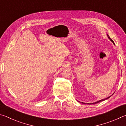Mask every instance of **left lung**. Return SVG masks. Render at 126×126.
Wrapping results in <instances>:
<instances>
[{"instance_id":"obj_1","label":"left lung","mask_w":126,"mask_h":126,"mask_svg":"<svg viewBox=\"0 0 126 126\" xmlns=\"http://www.w3.org/2000/svg\"><path fill=\"white\" fill-rule=\"evenodd\" d=\"M108 38H109V39L111 40V41L113 43V44H114V42H113V40L111 38H110L109 36H108ZM110 97H108V98H106V99H102V100H100V101H97V102H94V103H87V104H95V103H99V102H102V101H104V100H106V99H108V98H109ZM82 103H84V104H85V103H83V102H82Z\"/></svg>"}]
</instances>
